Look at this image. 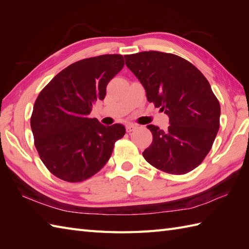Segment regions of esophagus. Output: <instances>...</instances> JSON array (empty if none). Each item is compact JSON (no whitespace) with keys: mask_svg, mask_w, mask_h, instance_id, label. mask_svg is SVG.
Returning a JSON list of instances; mask_svg holds the SVG:
<instances>
[{"mask_svg":"<svg viewBox=\"0 0 249 249\" xmlns=\"http://www.w3.org/2000/svg\"><path fill=\"white\" fill-rule=\"evenodd\" d=\"M137 128V125L135 124H127L126 125V130H127V133H130V131H133Z\"/></svg>","mask_w":249,"mask_h":249,"instance_id":"obj_1","label":"esophagus"}]
</instances>
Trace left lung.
<instances>
[{
    "instance_id": "1",
    "label": "left lung",
    "mask_w": 249,
    "mask_h": 249,
    "mask_svg": "<svg viewBox=\"0 0 249 249\" xmlns=\"http://www.w3.org/2000/svg\"><path fill=\"white\" fill-rule=\"evenodd\" d=\"M146 98L169 116L168 129L147 125L153 141L142 155L160 170L185 174L203 161L219 129L220 106L209 81L181 56L160 51L125 55Z\"/></svg>"
}]
</instances>
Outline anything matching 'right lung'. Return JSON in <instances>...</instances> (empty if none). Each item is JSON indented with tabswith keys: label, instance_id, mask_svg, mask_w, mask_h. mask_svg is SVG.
Listing matches in <instances>:
<instances>
[{
	"label": "right lung",
	"instance_id": "add662e5",
	"mask_svg": "<svg viewBox=\"0 0 249 249\" xmlns=\"http://www.w3.org/2000/svg\"><path fill=\"white\" fill-rule=\"evenodd\" d=\"M123 66L121 54L78 61L39 93L31 128L40 160L56 178L77 183L93 177L109 160L115 141L125 135L122 124L105 126L89 116Z\"/></svg>",
	"mask_w": 249,
	"mask_h": 249
}]
</instances>
